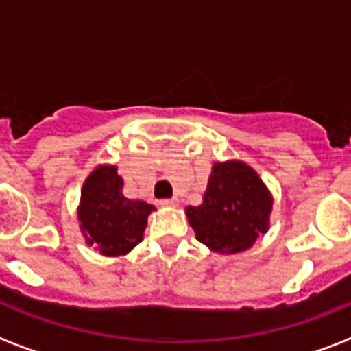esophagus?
<instances>
[{
	"instance_id": "34e87169",
	"label": "esophagus",
	"mask_w": 351,
	"mask_h": 351,
	"mask_svg": "<svg viewBox=\"0 0 351 351\" xmlns=\"http://www.w3.org/2000/svg\"><path fill=\"white\" fill-rule=\"evenodd\" d=\"M178 198H167V200H160L161 207H178Z\"/></svg>"
}]
</instances>
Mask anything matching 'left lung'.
<instances>
[{
	"label": "left lung",
	"mask_w": 351,
	"mask_h": 351,
	"mask_svg": "<svg viewBox=\"0 0 351 351\" xmlns=\"http://www.w3.org/2000/svg\"><path fill=\"white\" fill-rule=\"evenodd\" d=\"M274 198L256 170L241 160L216 161L200 206L186 207L195 237L219 255L250 250L269 230Z\"/></svg>",
	"instance_id": "left-lung-1"
}]
</instances>
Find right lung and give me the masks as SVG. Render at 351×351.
<instances>
[{"mask_svg":"<svg viewBox=\"0 0 351 351\" xmlns=\"http://www.w3.org/2000/svg\"><path fill=\"white\" fill-rule=\"evenodd\" d=\"M154 209L144 200L126 198L117 167L104 163L84 181L77 218L88 246L104 256H125L144 239Z\"/></svg>","mask_w":351,"mask_h":351,"instance_id":"right-lung-1","label":"right lung"}]
</instances>
